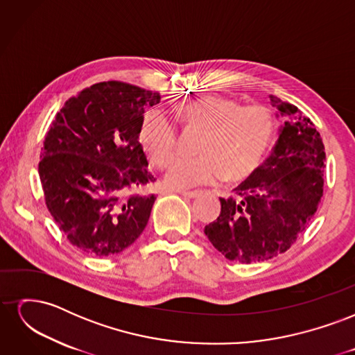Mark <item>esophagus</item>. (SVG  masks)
<instances>
[{"label": "esophagus", "mask_w": 355, "mask_h": 355, "mask_svg": "<svg viewBox=\"0 0 355 355\" xmlns=\"http://www.w3.org/2000/svg\"><path fill=\"white\" fill-rule=\"evenodd\" d=\"M173 192H178V194L184 196L187 198H198L201 194L200 191H188V189H173Z\"/></svg>", "instance_id": "esophagus-1"}]
</instances>
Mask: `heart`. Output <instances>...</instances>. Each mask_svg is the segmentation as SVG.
I'll return each mask as SVG.
<instances>
[{
  "mask_svg": "<svg viewBox=\"0 0 355 355\" xmlns=\"http://www.w3.org/2000/svg\"><path fill=\"white\" fill-rule=\"evenodd\" d=\"M175 115L182 124L204 130L197 144L200 155L168 163L164 184L171 189L247 178L259 167L274 136V118L263 105L240 106L220 96H200L179 103ZM139 142L157 167H164L176 148V128L161 110H148L139 124Z\"/></svg>",
  "mask_w": 355,
  "mask_h": 355,
  "instance_id": "obj_1",
  "label": "heart"
}]
</instances>
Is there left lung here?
I'll return each mask as SVG.
<instances>
[{"instance_id": "left-lung-1", "label": "left lung", "mask_w": 355, "mask_h": 355, "mask_svg": "<svg viewBox=\"0 0 355 355\" xmlns=\"http://www.w3.org/2000/svg\"><path fill=\"white\" fill-rule=\"evenodd\" d=\"M284 123L271 155L249 179L220 200V214L204 234L230 261H268L290 249L323 197L324 145L309 118L270 94Z\"/></svg>"}]
</instances>
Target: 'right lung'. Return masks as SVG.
Returning <instances> with one entry per match:
<instances>
[{
  "label": "right lung",
  "instance_id": "right-lung-1",
  "mask_svg": "<svg viewBox=\"0 0 355 355\" xmlns=\"http://www.w3.org/2000/svg\"><path fill=\"white\" fill-rule=\"evenodd\" d=\"M159 93L98 83L65 102L41 149L38 173L50 214L87 254L121 253L141 235L154 206V182L139 142L145 106Z\"/></svg>",
  "mask_w": 355,
  "mask_h": 355
}]
</instances>
